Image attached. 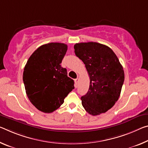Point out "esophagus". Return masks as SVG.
Wrapping results in <instances>:
<instances>
[{
    "label": "esophagus",
    "mask_w": 148,
    "mask_h": 148,
    "mask_svg": "<svg viewBox=\"0 0 148 148\" xmlns=\"http://www.w3.org/2000/svg\"><path fill=\"white\" fill-rule=\"evenodd\" d=\"M78 82H79V79H78V78H76V79H74V86H75V88H77V87H78Z\"/></svg>",
    "instance_id": "obj_1"
}]
</instances>
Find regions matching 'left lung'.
<instances>
[{
    "label": "left lung",
    "instance_id": "obj_1",
    "mask_svg": "<svg viewBox=\"0 0 148 148\" xmlns=\"http://www.w3.org/2000/svg\"><path fill=\"white\" fill-rule=\"evenodd\" d=\"M74 53L86 66L90 83L81 97L86 111L95 116L107 112L119 99L125 80L123 68L111 48L96 42L76 43Z\"/></svg>",
    "mask_w": 148,
    "mask_h": 148
}]
</instances>
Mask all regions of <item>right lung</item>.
Here are the masks:
<instances>
[{
	"label": "right lung",
	"mask_w": 148,
	"mask_h": 148,
	"mask_svg": "<svg viewBox=\"0 0 148 148\" xmlns=\"http://www.w3.org/2000/svg\"><path fill=\"white\" fill-rule=\"evenodd\" d=\"M67 45L50 43L37 48L24 67L23 81L32 103L43 112H52L60 107L74 88V82L60 65Z\"/></svg>",
	"instance_id": "obj_1"
}]
</instances>
